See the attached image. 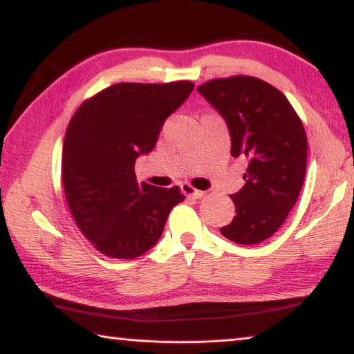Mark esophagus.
Masks as SVG:
<instances>
[{
	"label": "esophagus",
	"instance_id": "esophagus-1",
	"mask_svg": "<svg viewBox=\"0 0 354 354\" xmlns=\"http://www.w3.org/2000/svg\"><path fill=\"white\" fill-rule=\"evenodd\" d=\"M182 193H183L185 196H189V198H194V199L203 198V196L205 194L204 192H201V189L193 188L189 183H183V185H182Z\"/></svg>",
	"mask_w": 354,
	"mask_h": 354
}]
</instances>
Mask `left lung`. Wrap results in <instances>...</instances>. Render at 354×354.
Instances as JSON below:
<instances>
[{"mask_svg": "<svg viewBox=\"0 0 354 354\" xmlns=\"http://www.w3.org/2000/svg\"><path fill=\"white\" fill-rule=\"evenodd\" d=\"M198 91L226 122L231 155L248 161L245 185L231 194L236 216L220 232L241 245L264 242L283 225L302 189V122L281 91L250 75L209 80Z\"/></svg>", "mask_w": 354, "mask_h": 354, "instance_id": "obj_1", "label": "left lung"}]
</instances>
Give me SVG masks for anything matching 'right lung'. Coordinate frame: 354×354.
Segmentation results:
<instances>
[{"mask_svg": "<svg viewBox=\"0 0 354 354\" xmlns=\"http://www.w3.org/2000/svg\"><path fill=\"white\" fill-rule=\"evenodd\" d=\"M193 82L117 84L85 101L68 124L62 176L79 230L106 257L131 259L155 245L177 187L138 183L134 162L155 149L165 120L193 91Z\"/></svg>", "mask_w": 354, "mask_h": 354, "instance_id": "1", "label": "right lung"}]
</instances>
